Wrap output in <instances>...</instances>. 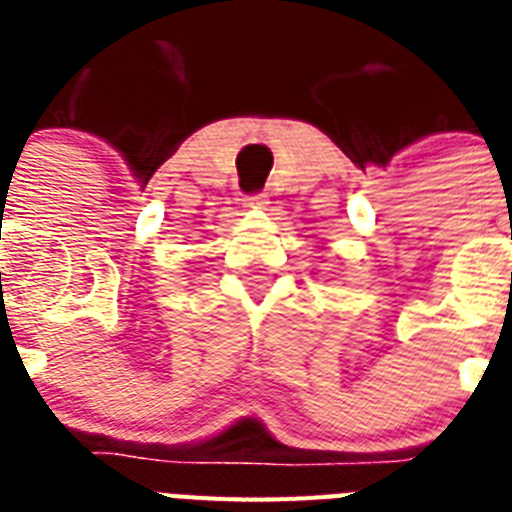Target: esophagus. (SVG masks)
<instances>
[{"mask_svg":"<svg viewBox=\"0 0 512 512\" xmlns=\"http://www.w3.org/2000/svg\"><path fill=\"white\" fill-rule=\"evenodd\" d=\"M268 204H271V201H268V196H265V193H252V196H247V199H244V207H268Z\"/></svg>","mask_w":512,"mask_h":512,"instance_id":"esophagus-1","label":"esophagus"}]
</instances>
